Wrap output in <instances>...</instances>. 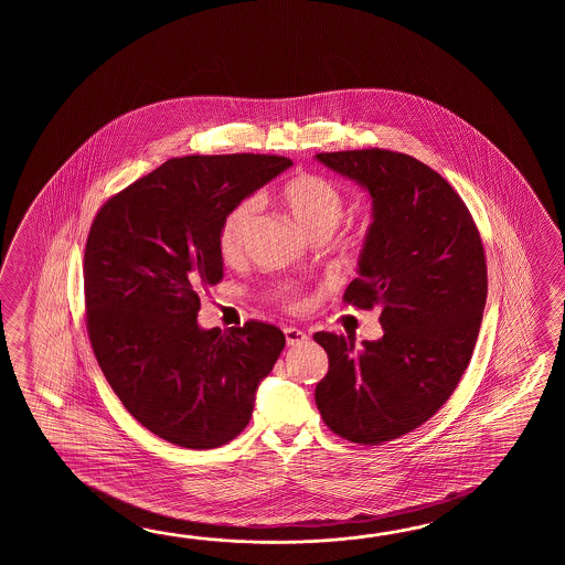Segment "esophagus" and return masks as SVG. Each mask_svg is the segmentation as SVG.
<instances>
[{"label":"esophagus","instance_id":"obj_1","mask_svg":"<svg viewBox=\"0 0 565 565\" xmlns=\"http://www.w3.org/2000/svg\"><path fill=\"white\" fill-rule=\"evenodd\" d=\"M285 337H287V343L290 348H295V345H302L309 335L305 333V331H300L297 327H287L285 329Z\"/></svg>","mask_w":565,"mask_h":565}]
</instances>
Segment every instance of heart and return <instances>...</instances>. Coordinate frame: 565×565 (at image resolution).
I'll return each instance as SVG.
<instances>
[{"mask_svg":"<svg viewBox=\"0 0 565 565\" xmlns=\"http://www.w3.org/2000/svg\"><path fill=\"white\" fill-rule=\"evenodd\" d=\"M280 202L287 205L288 212L309 238L317 234L331 236L345 214V195L339 190V185L329 178L311 171L292 175L280 188ZM256 212L258 202L254 198H246L232 205L226 216L222 217V224L217 230V250L226 263H238L244 256ZM287 307L297 311L302 307V300L288 297Z\"/></svg>","mask_w":565,"mask_h":565,"instance_id":"heart-1","label":"heart"}]
</instances>
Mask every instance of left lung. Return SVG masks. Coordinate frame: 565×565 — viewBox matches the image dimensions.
Returning <instances> with one entry per match:
<instances>
[{
	"instance_id": "obj_1",
	"label": "left lung",
	"mask_w": 565,
	"mask_h": 565,
	"mask_svg": "<svg viewBox=\"0 0 565 565\" xmlns=\"http://www.w3.org/2000/svg\"><path fill=\"white\" fill-rule=\"evenodd\" d=\"M317 159L373 198L360 277L343 302L380 307L384 337L319 331L329 372L315 387L321 418L355 445H384L430 420L469 367L487 302L479 228L452 185L406 153L353 149Z\"/></svg>"
}]
</instances>
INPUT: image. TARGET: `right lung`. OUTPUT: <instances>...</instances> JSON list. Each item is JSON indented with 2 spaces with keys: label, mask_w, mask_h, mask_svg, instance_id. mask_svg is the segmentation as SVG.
Wrapping results in <instances>:
<instances>
[{
  "label": "right lung",
  "mask_w": 565,
  "mask_h": 565,
  "mask_svg": "<svg viewBox=\"0 0 565 565\" xmlns=\"http://www.w3.org/2000/svg\"><path fill=\"white\" fill-rule=\"evenodd\" d=\"M260 153L188 156L108 198L85 246L86 331L113 392L171 445H228L280 351L275 324L205 331L200 292L224 278L217 230L232 205L290 168Z\"/></svg>",
  "instance_id": "obj_1"
}]
</instances>
